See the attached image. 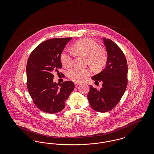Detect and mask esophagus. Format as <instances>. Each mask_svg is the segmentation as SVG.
Listing matches in <instances>:
<instances>
[{
    "instance_id": "esophagus-1",
    "label": "esophagus",
    "mask_w": 154,
    "mask_h": 154,
    "mask_svg": "<svg viewBox=\"0 0 154 154\" xmlns=\"http://www.w3.org/2000/svg\"><path fill=\"white\" fill-rule=\"evenodd\" d=\"M74 85H75V87H77L78 85H80V83H79V82H75V83H74Z\"/></svg>"
}]
</instances>
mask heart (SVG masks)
Here are the masks:
<instances>
[{
  "label": "heart",
  "instance_id": "1",
  "mask_svg": "<svg viewBox=\"0 0 154 154\" xmlns=\"http://www.w3.org/2000/svg\"><path fill=\"white\" fill-rule=\"evenodd\" d=\"M73 50L77 54L87 58L88 64L96 69H101L106 65L108 55L106 50L99 47L95 41L85 38L77 41L73 44ZM60 61L65 67L69 69L73 64V55L70 52L64 51L60 55ZM91 74L88 69L74 68L70 71L69 77L74 82L84 80Z\"/></svg>",
  "mask_w": 154,
  "mask_h": 154
}]
</instances>
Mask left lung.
I'll return each mask as SVG.
<instances>
[{
    "mask_svg": "<svg viewBox=\"0 0 154 154\" xmlns=\"http://www.w3.org/2000/svg\"><path fill=\"white\" fill-rule=\"evenodd\" d=\"M108 54L106 68L92 79L102 81L100 89L90 86L88 100L97 112H105L114 109L120 101L128 84V64L124 54L114 42L103 38Z\"/></svg>",
    "mask_w": 154,
    "mask_h": 154,
    "instance_id": "8db88e82",
    "label": "left lung"
}]
</instances>
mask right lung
Here are the masks:
<instances>
[{
    "label": "right lung",
    "instance_id": "right-lung-1",
    "mask_svg": "<svg viewBox=\"0 0 154 154\" xmlns=\"http://www.w3.org/2000/svg\"><path fill=\"white\" fill-rule=\"evenodd\" d=\"M72 38H55L42 42L31 52L28 60L26 70L29 94L37 107L46 113L55 114L63 110L75 87L70 81L61 83L60 87L53 82V73L62 68L61 54Z\"/></svg>",
    "mask_w": 154,
    "mask_h": 154
}]
</instances>
